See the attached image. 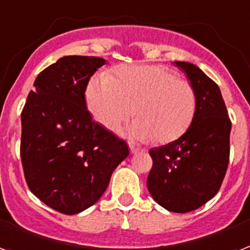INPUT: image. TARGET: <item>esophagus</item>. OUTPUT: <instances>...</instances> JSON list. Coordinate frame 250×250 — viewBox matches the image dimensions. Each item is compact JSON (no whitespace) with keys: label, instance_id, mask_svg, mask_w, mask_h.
I'll return each mask as SVG.
<instances>
[{"label":"esophagus","instance_id":"obj_1","mask_svg":"<svg viewBox=\"0 0 250 250\" xmlns=\"http://www.w3.org/2000/svg\"><path fill=\"white\" fill-rule=\"evenodd\" d=\"M129 148H130L131 153H137L138 151H139V148H138V147H135L134 145H131V143H129Z\"/></svg>","mask_w":250,"mask_h":250}]
</instances>
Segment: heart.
<instances>
[{"label": "heart", "instance_id": "b5f03b06", "mask_svg": "<svg viewBox=\"0 0 250 250\" xmlns=\"http://www.w3.org/2000/svg\"><path fill=\"white\" fill-rule=\"evenodd\" d=\"M85 101L93 119L117 131L133 116L126 133L138 141L170 143L185 134L196 113V91L164 65L135 64L97 73L87 83ZM135 107H133L132 105Z\"/></svg>", "mask_w": 250, "mask_h": 250}]
</instances>
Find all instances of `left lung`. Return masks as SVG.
<instances>
[{
    "mask_svg": "<svg viewBox=\"0 0 250 250\" xmlns=\"http://www.w3.org/2000/svg\"><path fill=\"white\" fill-rule=\"evenodd\" d=\"M174 64L196 91V113L177 141L149 149L153 165L147 188L167 210L188 213L221 188L229 165L231 121L218 85L192 63Z\"/></svg>",
    "mask_w": 250,
    "mask_h": 250,
    "instance_id": "obj_1",
    "label": "left lung"
}]
</instances>
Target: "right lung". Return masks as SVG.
Returning <instances> with one entry per match:
<instances>
[{
    "label": "right lung",
    "instance_id": "1",
    "mask_svg": "<svg viewBox=\"0 0 250 250\" xmlns=\"http://www.w3.org/2000/svg\"><path fill=\"white\" fill-rule=\"evenodd\" d=\"M105 64L98 57L69 55L43 69L21 112V157L32 193L54 210L77 214L97 203L126 142L93 121L85 90Z\"/></svg>",
    "mask_w": 250,
    "mask_h": 250
}]
</instances>
